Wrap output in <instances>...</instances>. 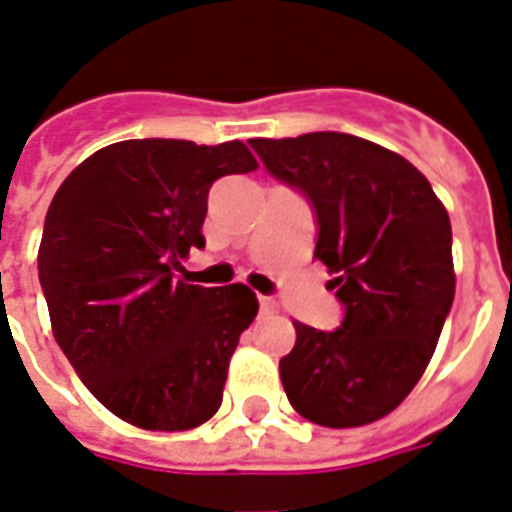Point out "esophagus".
<instances>
[{
  "mask_svg": "<svg viewBox=\"0 0 512 512\" xmlns=\"http://www.w3.org/2000/svg\"><path fill=\"white\" fill-rule=\"evenodd\" d=\"M260 310H263V313H276V299L260 297Z\"/></svg>",
  "mask_w": 512,
  "mask_h": 512,
  "instance_id": "esophagus-1",
  "label": "esophagus"
}]
</instances>
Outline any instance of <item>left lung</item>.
I'll return each instance as SVG.
<instances>
[{
    "label": "left lung",
    "mask_w": 512,
    "mask_h": 512,
    "mask_svg": "<svg viewBox=\"0 0 512 512\" xmlns=\"http://www.w3.org/2000/svg\"><path fill=\"white\" fill-rule=\"evenodd\" d=\"M249 147L313 207L315 257L344 307L334 331L294 323V350L278 363L286 397L328 429L378 421L413 392L450 315V215L421 170L360 136L315 131Z\"/></svg>",
    "instance_id": "left-lung-1"
}]
</instances>
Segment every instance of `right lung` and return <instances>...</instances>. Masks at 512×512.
<instances>
[{
	"mask_svg": "<svg viewBox=\"0 0 512 512\" xmlns=\"http://www.w3.org/2000/svg\"><path fill=\"white\" fill-rule=\"evenodd\" d=\"M255 168L242 141L131 139L94 152L54 194L39 247L54 339L126 423L186 431L218 413L257 297L244 284H186L176 270L205 247L210 186Z\"/></svg>",
	"mask_w": 512,
	"mask_h": 512,
	"instance_id": "right-lung-1",
	"label": "right lung"
}]
</instances>
